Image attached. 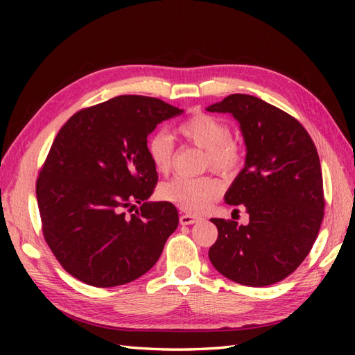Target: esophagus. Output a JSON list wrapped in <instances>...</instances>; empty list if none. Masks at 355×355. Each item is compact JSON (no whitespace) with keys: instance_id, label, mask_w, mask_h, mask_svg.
<instances>
[{"instance_id":"34e87169","label":"esophagus","mask_w":355,"mask_h":355,"mask_svg":"<svg viewBox=\"0 0 355 355\" xmlns=\"http://www.w3.org/2000/svg\"><path fill=\"white\" fill-rule=\"evenodd\" d=\"M202 218L201 216H197V215H182L180 216V224L182 225H191V224H195V223H198V221H201Z\"/></svg>"}]
</instances>
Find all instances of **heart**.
<instances>
[{"instance_id": "1", "label": "heart", "mask_w": 355, "mask_h": 355, "mask_svg": "<svg viewBox=\"0 0 355 355\" xmlns=\"http://www.w3.org/2000/svg\"><path fill=\"white\" fill-rule=\"evenodd\" d=\"M175 131L186 141L206 150V164L210 166V169L230 173L236 171L243 162L238 143L232 140L230 126L221 119L206 112H195L183 120ZM146 150L155 172L164 175L172 169L173 145L168 134L155 132L150 135ZM221 192L223 184L212 177H175L164 182L158 189L162 200L192 214L206 210L220 198Z\"/></svg>"}]
</instances>
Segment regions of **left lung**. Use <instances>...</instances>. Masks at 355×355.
Masks as SVG:
<instances>
[{
  "mask_svg": "<svg viewBox=\"0 0 355 355\" xmlns=\"http://www.w3.org/2000/svg\"><path fill=\"white\" fill-rule=\"evenodd\" d=\"M207 111L239 122L245 164L224 200L250 215L247 225L210 220L218 239L209 259L236 284H276L302 263L318 238L325 209L318 149L296 119L254 96L230 94Z\"/></svg>",
  "mask_w": 355,
  "mask_h": 355,
  "instance_id": "obj_1",
  "label": "left lung"
}]
</instances>
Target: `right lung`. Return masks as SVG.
<instances>
[{
	"mask_svg": "<svg viewBox=\"0 0 355 355\" xmlns=\"http://www.w3.org/2000/svg\"><path fill=\"white\" fill-rule=\"evenodd\" d=\"M182 112L155 97L117 96L78 111L58 132L36 198L45 243L71 276L107 288L143 276L160 258L178 212L148 201L158 180L148 135Z\"/></svg>",
	"mask_w": 355,
	"mask_h": 355,
	"instance_id": "obj_1",
	"label": "right lung"
}]
</instances>
